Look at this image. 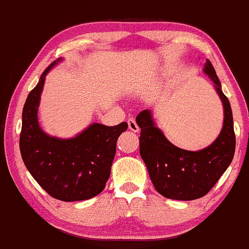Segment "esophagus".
<instances>
[{"instance_id":"34e87169","label":"esophagus","mask_w":249,"mask_h":249,"mask_svg":"<svg viewBox=\"0 0 249 249\" xmlns=\"http://www.w3.org/2000/svg\"><path fill=\"white\" fill-rule=\"evenodd\" d=\"M128 127H129V129L131 131H134V133H137V131L140 130V128H139V125H137V124H136L135 119H133V118L128 120Z\"/></svg>"}]
</instances>
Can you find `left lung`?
Here are the masks:
<instances>
[{"mask_svg": "<svg viewBox=\"0 0 249 249\" xmlns=\"http://www.w3.org/2000/svg\"><path fill=\"white\" fill-rule=\"evenodd\" d=\"M204 72L214 83L224 106L223 129L211 145L198 151L184 150L172 144L156 127L150 110H142L136 116L137 125L141 128L140 154L155 189L169 199L194 200L204 197L234 156L235 134L230 101L221 90V84L210 60H206Z\"/></svg>", "mask_w": 249, "mask_h": 249, "instance_id": "1", "label": "left lung"}]
</instances>
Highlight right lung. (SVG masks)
Wrapping results in <instances>:
<instances>
[{"label":"right lung","mask_w":249,"mask_h":249,"mask_svg":"<svg viewBox=\"0 0 249 249\" xmlns=\"http://www.w3.org/2000/svg\"><path fill=\"white\" fill-rule=\"evenodd\" d=\"M45 69L29 93L23 107L19 149L23 162L35 180L51 197L63 201L86 200L106 186L115 156L116 141L127 130L118 125L93 124L72 139L50 136L38 124V106L45 75L58 61Z\"/></svg>","instance_id":"add662e5"}]
</instances>
